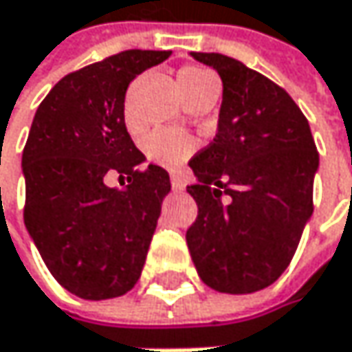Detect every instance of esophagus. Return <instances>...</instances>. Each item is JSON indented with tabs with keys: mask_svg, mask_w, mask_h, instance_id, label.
Returning <instances> with one entry per match:
<instances>
[{
	"mask_svg": "<svg viewBox=\"0 0 352 352\" xmlns=\"http://www.w3.org/2000/svg\"><path fill=\"white\" fill-rule=\"evenodd\" d=\"M170 182H172V188L176 190V192H182L184 190V180H182V176H178V174H172L170 176Z\"/></svg>",
	"mask_w": 352,
	"mask_h": 352,
	"instance_id": "34e87169",
	"label": "esophagus"
}]
</instances>
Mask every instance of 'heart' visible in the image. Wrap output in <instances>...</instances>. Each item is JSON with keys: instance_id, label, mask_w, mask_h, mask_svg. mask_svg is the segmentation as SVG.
Returning <instances> with one entry per match:
<instances>
[{"instance_id": "heart-1", "label": "heart", "mask_w": 352, "mask_h": 352, "mask_svg": "<svg viewBox=\"0 0 352 352\" xmlns=\"http://www.w3.org/2000/svg\"><path fill=\"white\" fill-rule=\"evenodd\" d=\"M176 82H178V91L186 103L202 93L219 91V80L214 78V74H210L208 70H204L200 66L182 68L178 72ZM142 146H144L148 160H152L154 164H160V166H166V168L180 166L195 152V140L190 135H186L182 131H174V129L150 131L144 138Z\"/></svg>"}]
</instances>
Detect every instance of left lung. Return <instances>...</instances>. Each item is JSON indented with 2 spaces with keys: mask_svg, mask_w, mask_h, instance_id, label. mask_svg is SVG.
I'll use <instances>...</instances> for the list:
<instances>
[{
  "mask_svg": "<svg viewBox=\"0 0 352 352\" xmlns=\"http://www.w3.org/2000/svg\"><path fill=\"white\" fill-rule=\"evenodd\" d=\"M223 80L214 140L188 166L198 214L186 243L200 280L223 294L272 286L312 217L318 152L286 91L225 54L192 52Z\"/></svg>",
  "mask_w": 352,
  "mask_h": 352,
  "instance_id": "8db88e82",
  "label": "left lung"
}]
</instances>
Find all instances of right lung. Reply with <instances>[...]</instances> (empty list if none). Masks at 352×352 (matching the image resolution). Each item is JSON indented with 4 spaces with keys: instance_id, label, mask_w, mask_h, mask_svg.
I'll return each instance as SVG.
<instances>
[{
    "instance_id": "1",
    "label": "right lung",
    "mask_w": 352,
    "mask_h": 352,
    "mask_svg": "<svg viewBox=\"0 0 352 352\" xmlns=\"http://www.w3.org/2000/svg\"><path fill=\"white\" fill-rule=\"evenodd\" d=\"M170 50H123L60 78L34 115L22 155L23 223L54 280L85 300L138 284L170 176L146 160L125 127V93ZM111 171L128 176L119 191Z\"/></svg>"
}]
</instances>
